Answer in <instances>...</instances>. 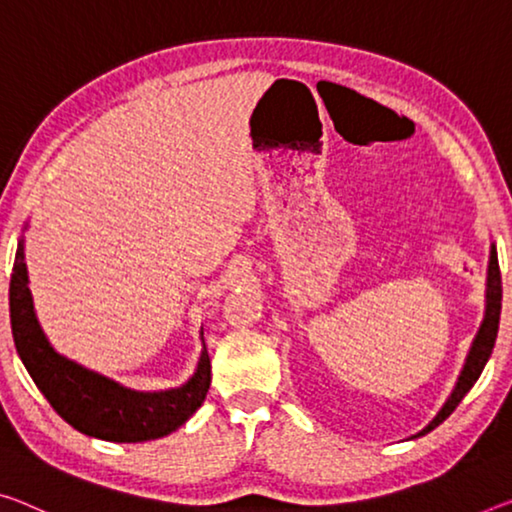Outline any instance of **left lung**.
I'll list each match as a JSON object with an SVG mask.
<instances>
[{
	"mask_svg": "<svg viewBox=\"0 0 512 512\" xmlns=\"http://www.w3.org/2000/svg\"><path fill=\"white\" fill-rule=\"evenodd\" d=\"M499 316H501V270H499V258H497V249H492L490 256V277H487V311H485V320L478 334L474 338V345H471V352L467 357V364L462 368V373L458 377V384L451 393V398L446 400L442 410L432 419L426 428H423L419 435H426V432L435 430L439 423L451 416L455 407L460 405V400L467 396V391L474 387V382L478 380V375L483 373V368L487 364V359L492 355L494 341H497V332H499Z\"/></svg>",
	"mask_w": 512,
	"mask_h": 512,
	"instance_id": "left-lung-1",
	"label": "left lung"
}]
</instances>
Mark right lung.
Listing matches in <instances>:
<instances>
[{
	"label": "right lung",
	"mask_w": 512,
	"mask_h": 512,
	"mask_svg": "<svg viewBox=\"0 0 512 512\" xmlns=\"http://www.w3.org/2000/svg\"><path fill=\"white\" fill-rule=\"evenodd\" d=\"M11 332L22 364L61 419L84 435L107 442H148L169 435L199 410L210 387V357L203 343L192 380L180 389L144 393L125 389L57 355L34 316L22 240L9 286ZM203 341V332H201Z\"/></svg>",
	"instance_id": "right-lung-1"
}]
</instances>
